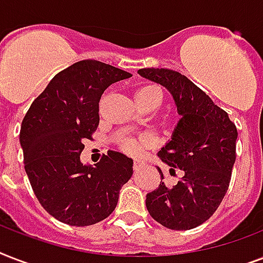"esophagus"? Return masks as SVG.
<instances>
[{"label": "esophagus", "mask_w": 263, "mask_h": 263, "mask_svg": "<svg viewBox=\"0 0 263 263\" xmlns=\"http://www.w3.org/2000/svg\"><path fill=\"white\" fill-rule=\"evenodd\" d=\"M143 166V161H140V160H135L134 161V169L135 171H138V169H140Z\"/></svg>", "instance_id": "obj_1"}]
</instances>
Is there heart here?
<instances>
[{
  "label": "heart",
  "mask_w": 263,
  "mask_h": 263,
  "mask_svg": "<svg viewBox=\"0 0 263 263\" xmlns=\"http://www.w3.org/2000/svg\"><path fill=\"white\" fill-rule=\"evenodd\" d=\"M154 95H161V90L156 86H144V87H140L139 90L136 91V99L138 102L143 106L144 103L147 102L148 99L154 97ZM120 147L121 150H124L125 153H129V154H136L139 152L140 148V142L136 139H132V138H125V139L120 140Z\"/></svg>",
  "instance_id": "b5f03b06"
}]
</instances>
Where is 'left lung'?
Wrapping results in <instances>:
<instances>
[{
  "label": "left lung",
  "instance_id": "8db88e82",
  "mask_svg": "<svg viewBox=\"0 0 263 263\" xmlns=\"http://www.w3.org/2000/svg\"><path fill=\"white\" fill-rule=\"evenodd\" d=\"M138 73L168 88L181 116L158 157L171 166V175L180 169L183 176L173 188L161 183L147 194L146 208L165 228H196L214 214L228 191L236 160V125L187 76L165 68H143Z\"/></svg>",
  "mask_w": 263,
  "mask_h": 263
}]
</instances>
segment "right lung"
<instances>
[{
	"mask_svg": "<svg viewBox=\"0 0 263 263\" xmlns=\"http://www.w3.org/2000/svg\"><path fill=\"white\" fill-rule=\"evenodd\" d=\"M129 72L83 60L59 72L24 116L20 144L31 187L55 220L87 227L116 209L120 190L131 179L134 161L109 150L95 166L83 165L84 140L99 124V99Z\"/></svg>",
	"mask_w": 263,
	"mask_h": 263,
	"instance_id": "add662e5",
	"label": "right lung"
}]
</instances>
